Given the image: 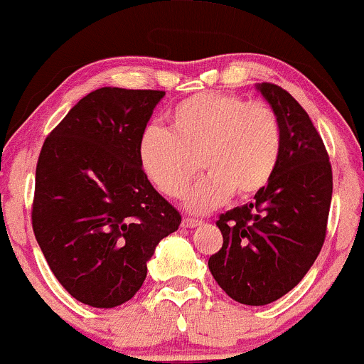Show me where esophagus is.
I'll list each match as a JSON object with an SVG mask.
<instances>
[{
  "label": "esophagus",
  "instance_id": "esophagus-1",
  "mask_svg": "<svg viewBox=\"0 0 364 364\" xmlns=\"http://www.w3.org/2000/svg\"><path fill=\"white\" fill-rule=\"evenodd\" d=\"M201 220H196V219H191V217H186V219H182V228H186V230H193V228L200 226Z\"/></svg>",
  "mask_w": 364,
  "mask_h": 364
}]
</instances>
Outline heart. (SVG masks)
Segmentation results:
<instances>
[{"label":"heart","mask_w":364,"mask_h":364,"mask_svg":"<svg viewBox=\"0 0 364 364\" xmlns=\"http://www.w3.org/2000/svg\"><path fill=\"white\" fill-rule=\"evenodd\" d=\"M170 129L147 126L138 140L145 177L164 196L178 198L198 170L207 173L186 194V208L208 213L231 194L249 198L264 189L279 166L282 126L261 101L219 91L182 100L168 115Z\"/></svg>","instance_id":"heart-1"}]
</instances>
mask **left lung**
Returning a JSON list of instances; mask_svg holds the SVG:
<instances>
[{
  "label": "left lung",
  "mask_w": 364,
  "mask_h": 364,
  "mask_svg": "<svg viewBox=\"0 0 364 364\" xmlns=\"http://www.w3.org/2000/svg\"><path fill=\"white\" fill-rule=\"evenodd\" d=\"M256 89L282 126L279 166L252 203L219 217L223 249L208 259L224 293L250 306L282 298L306 275L324 243L333 194L328 152L309 114L279 85Z\"/></svg>",
  "instance_id": "left-lung-1"
}]
</instances>
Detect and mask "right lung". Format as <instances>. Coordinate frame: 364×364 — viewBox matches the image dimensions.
Returning a JSON list of instances; mask_svg holds the SVG:
<instances>
[{
  "label": "right lung",
  "mask_w": 364,
  "mask_h": 364,
  "mask_svg": "<svg viewBox=\"0 0 364 364\" xmlns=\"http://www.w3.org/2000/svg\"><path fill=\"white\" fill-rule=\"evenodd\" d=\"M163 91L89 92L45 140L33 231L55 279L78 301L114 309L147 277L157 243L181 226L138 161V140Z\"/></svg>",
  "instance_id": "right-lung-1"
}]
</instances>
